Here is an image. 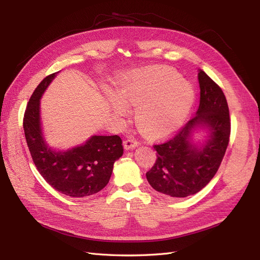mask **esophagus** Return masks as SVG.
I'll return each instance as SVG.
<instances>
[{"mask_svg":"<svg viewBox=\"0 0 260 260\" xmlns=\"http://www.w3.org/2000/svg\"><path fill=\"white\" fill-rule=\"evenodd\" d=\"M123 146H124V149H133L139 146V142L133 139H128L123 142Z\"/></svg>","mask_w":260,"mask_h":260,"instance_id":"obj_1","label":"esophagus"}]
</instances>
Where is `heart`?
I'll list each match as a JSON object with an SVG mask.
<instances>
[{"instance_id": "b5f03b06", "label": "heart", "mask_w": 260, "mask_h": 260, "mask_svg": "<svg viewBox=\"0 0 260 260\" xmlns=\"http://www.w3.org/2000/svg\"><path fill=\"white\" fill-rule=\"evenodd\" d=\"M107 102L116 116H124L129 105L136 106L138 128L148 137H162L184 123L195 101L190 82L168 67L133 69L118 84V91L108 90Z\"/></svg>"}]
</instances>
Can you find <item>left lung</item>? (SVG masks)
Masks as SVG:
<instances>
[{
  "instance_id": "1",
  "label": "left lung",
  "mask_w": 260,
  "mask_h": 260,
  "mask_svg": "<svg viewBox=\"0 0 260 260\" xmlns=\"http://www.w3.org/2000/svg\"><path fill=\"white\" fill-rule=\"evenodd\" d=\"M198 78L201 99L196 115L176 137L154 145L157 159L146 172L154 190L170 198H186L206 186L229 144L231 123L224 94L202 69Z\"/></svg>"
}]
</instances>
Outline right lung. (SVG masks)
Masks as SVG:
<instances>
[{
    "mask_svg": "<svg viewBox=\"0 0 260 260\" xmlns=\"http://www.w3.org/2000/svg\"><path fill=\"white\" fill-rule=\"evenodd\" d=\"M58 73L44 78L32 93L23 117V130L32 160L46 182L67 196L86 198L109 182L114 164L123 154L122 141L118 136H92L67 149L50 146L43 133L41 99Z\"/></svg>",
    "mask_w": 260,
    "mask_h": 260,
    "instance_id": "add662e5",
    "label": "right lung"
}]
</instances>
